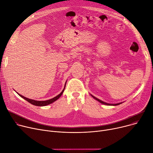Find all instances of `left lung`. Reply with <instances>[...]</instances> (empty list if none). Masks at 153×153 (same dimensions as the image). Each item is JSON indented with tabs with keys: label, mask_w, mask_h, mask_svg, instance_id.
Wrapping results in <instances>:
<instances>
[{
	"label": "left lung",
	"mask_w": 153,
	"mask_h": 153,
	"mask_svg": "<svg viewBox=\"0 0 153 153\" xmlns=\"http://www.w3.org/2000/svg\"><path fill=\"white\" fill-rule=\"evenodd\" d=\"M91 96H92L94 99H95L96 100H97V101H99V102L102 103V104H105V105H119V104H120L122 103V102H120V103H117V104H109V103H106V102H105L102 101L100 100H99V99L96 98V97H94V96H93V95H91Z\"/></svg>",
	"instance_id": "obj_1"
}]
</instances>
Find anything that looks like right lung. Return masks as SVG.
<instances>
[{
  "mask_svg": "<svg viewBox=\"0 0 153 153\" xmlns=\"http://www.w3.org/2000/svg\"><path fill=\"white\" fill-rule=\"evenodd\" d=\"M65 85H66V83H65V87H64V89H63L62 91L59 95H57V96H56V97H53L52 99H51V100H47V101H36V100H31V99H28V98H27V97H24L23 96L20 94L19 93H18L17 92H16V93H17L18 94H19V95L20 97H22V98L24 99V100H25L26 101L29 102L30 103H31V104H33V105H36V106H45V105H49V104H50L53 102L56 101V100H58V99L62 96L63 92H64V89H65Z\"/></svg>",
  "mask_w": 153,
  "mask_h": 153,
  "instance_id": "1",
  "label": "right lung"
}]
</instances>
